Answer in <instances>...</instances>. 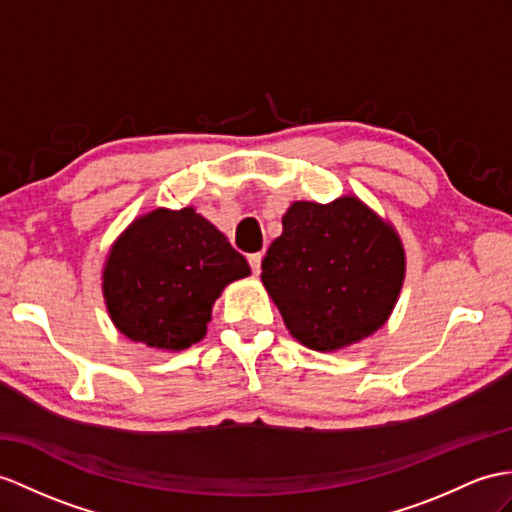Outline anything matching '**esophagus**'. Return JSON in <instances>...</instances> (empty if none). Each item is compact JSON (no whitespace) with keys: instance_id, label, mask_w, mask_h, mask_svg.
<instances>
[{"instance_id":"obj_1","label":"esophagus","mask_w":512,"mask_h":512,"mask_svg":"<svg viewBox=\"0 0 512 512\" xmlns=\"http://www.w3.org/2000/svg\"><path fill=\"white\" fill-rule=\"evenodd\" d=\"M247 260H249V267H252V271H254V273H260V263H263V254H260V252L249 254Z\"/></svg>"}]
</instances>
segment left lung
Returning a JSON list of instances; mask_svg holds the SVG:
<instances>
[{"label": "left lung", "instance_id": "1", "mask_svg": "<svg viewBox=\"0 0 512 512\" xmlns=\"http://www.w3.org/2000/svg\"><path fill=\"white\" fill-rule=\"evenodd\" d=\"M404 265L395 230L360 199L343 197L286 210L260 280L299 343L334 352L384 326Z\"/></svg>", "mask_w": 512, "mask_h": 512}]
</instances>
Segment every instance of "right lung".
Returning a JSON list of instances; mask_svg holds the SVG:
<instances>
[{
  "mask_svg": "<svg viewBox=\"0 0 512 512\" xmlns=\"http://www.w3.org/2000/svg\"><path fill=\"white\" fill-rule=\"evenodd\" d=\"M245 276L247 260L213 223L193 208H158L112 245L104 295L128 339L178 352L204 339L223 286Z\"/></svg>",
  "mask_w": 512,
  "mask_h": 512,
  "instance_id": "obj_1",
  "label": "right lung"
}]
</instances>
